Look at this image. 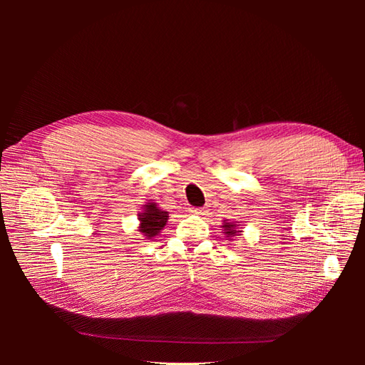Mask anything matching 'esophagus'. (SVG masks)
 I'll use <instances>...</instances> for the list:
<instances>
[{
    "label": "esophagus",
    "instance_id": "34e87169",
    "mask_svg": "<svg viewBox=\"0 0 365 365\" xmlns=\"http://www.w3.org/2000/svg\"><path fill=\"white\" fill-rule=\"evenodd\" d=\"M190 212L195 213V215H204L207 210H205V207H192Z\"/></svg>",
    "mask_w": 365,
    "mask_h": 365
}]
</instances>
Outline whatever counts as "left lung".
Wrapping results in <instances>:
<instances>
[{
  "label": "left lung",
  "instance_id": "left-lung-1",
  "mask_svg": "<svg viewBox=\"0 0 365 365\" xmlns=\"http://www.w3.org/2000/svg\"><path fill=\"white\" fill-rule=\"evenodd\" d=\"M224 227H225V235H236V233H237V231L235 230V225H231V224H225Z\"/></svg>",
  "mask_w": 365,
  "mask_h": 365
}]
</instances>
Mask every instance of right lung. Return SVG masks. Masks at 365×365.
Listing matches in <instances>:
<instances>
[{
	"label": "right lung",
	"instance_id": "obj_1",
	"mask_svg": "<svg viewBox=\"0 0 365 365\" xmlns=\"http://www.w3.org/2000/svg\"><path fill=\"white\" fill-rule=\"evenodd\" d=\"M140 216V231L145 233L148 239L153 237L155 235L160 233V230L168 222V212H163L155 204H148L145 213L138 215Z\"/></svg>",
	"mask_w": 365,
	"mask_h": 365
}]
</instances>
